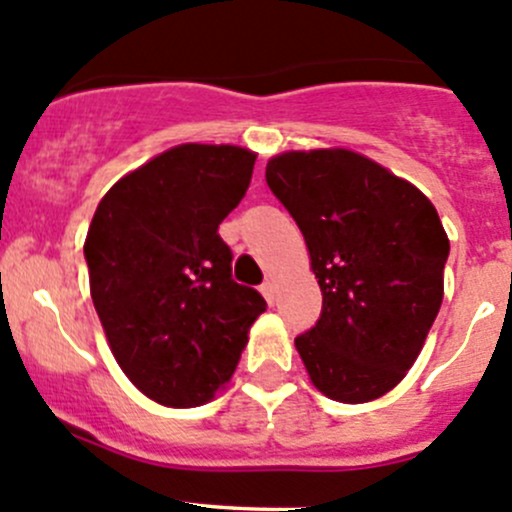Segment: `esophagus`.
Masks as SVG:
<instances>
[{"instance_id": "34e87169", "label": "esophagus", "mask_w": 512, "mask_h": 512, "mask_svg": "<svg viewBox=\"0 0 512 512\" xmlns=\"http://www.w3.org/2000/svg\"><path fill=\"white\" fill-rule=\"evenodd\" d=\"M260 292L265 294V299L274 304V299H277V284H274V279H265V284L260 287Z\"/></svg>"}]
</instances>
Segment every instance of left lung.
<instances>
[{
    "label": "left lung",
    "mask_w": 512,
    "mask_h": 512,
    "mask_svg": "<svg viewBox=\"0 0 512 512\" xmlns=\"http://www.w3.org/2000/svg\"><path fill=\"white\" fill-rule=\"evenodd\" d=\"M265 176L297 220L324 297L319 321L294 338L311 383L338 402L385 395L444 299L449 238L437 208L348 149L279 154Z\"/></svg>",
    "instance_id": "left-lung-1"
}]
</instances>
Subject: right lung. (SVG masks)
Returning <instances> with one entry per match:
<instances>
[{
  "label": "right lung",
  "instance_id": "obj_1",
  "mask_svg": "<svg viewBox=\"0 0 512 512\" xmlns=\"http://www.w3.org/2000/svg\"><path fill=\"white\" fill-rule=\"evenodd\" d=\"M252 166L247 149L181 144L117 181L93 215L83 250L95 311L127 378L161 405L211 400L267 309L233 279L218 235Z\"/></svg>",
  "mask_w": 512,
  "mask_h": 512
}]
</instances>
